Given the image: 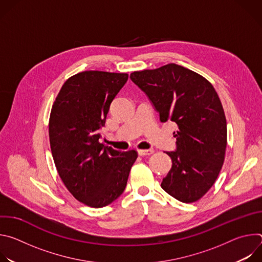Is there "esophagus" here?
<instances>
[{
	"mask_svg": "<svg viewBox=\"0 0 262 262\" xmlns=\"http://www.w3.org/2000/svg\"><path fill=\"white\" fill-rule=\"evenodd\" d=\"M155 151L154 149H138V155L143 157V156H150L152 155Z\"/></svg>",
	"mask_w": 262,
	"mask_h": 262,
	"instance_id": "esophagus-1",
	"label": "esophagus"
}]
</instances>
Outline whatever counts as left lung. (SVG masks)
<instances>
[{"label": "left lung", "mask_w": 262, "mask_h": 262, "mask_svg": "<svg viewBox=\"0 0 262 262\" xmlns=\"http://www.w3.org/2000/svg\"><path fill=\"white\" fill-rule=\"evenodd\" d=\"M160 113L177 125L175 151L166 152L172 168L162 188L175 199L192 203L215 182L225 160L227 123L220 97L201 74L170 63L130 73Z\"/></svg>", "instance_id": "obj_1"}]
</instances>
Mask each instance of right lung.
I'll use <instances>...</instances> for the list:
<instances>
[{"label": "right lung", "instance_id": "right-lung-1", "mask_svg": "<svg viewBox=\"0 0 262 262\" xmlns=\"http://www.w3.org/2000/svg\"><path fill=\"white\" fill-rule=\"evenodd\" d=\"M127 73L87 70L70 77L52 106L49 136L53 159L66 189L90 207H103L124 191L138 158L99 142L110 104Z\"/></svg>", "mask_w": 262, "mask_h": 262}]
</instances>
